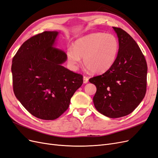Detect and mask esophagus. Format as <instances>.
<instances>
[{
	"label": "esophagus",
	"instance_id": "34e87169",
	"mask_svg": "<svg viewBox=\"0 0 158 158\" xmlns=\"http://www.w3.org/2000/svg\"><path fill=\"white\" fill-rule=\"evenodd\" d=\"M88 78L86 77V76H84L83 77V82L84 84H87L88 82Z\"/></svg>",
	"mask_w": 158,
	"mask_h": 158
}]
</instances>
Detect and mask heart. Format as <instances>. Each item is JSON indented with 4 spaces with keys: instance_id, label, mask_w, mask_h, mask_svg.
Instances as JSON below:
<instances>
[{
    "instance_id": "heart-1",
    "label": "heart",
    "mask_w": 158,
    "mask_h": 158,
    "mask_svg": "<svg viewBox=\"0 0 158 158\" xmlns=\"http://www.w3.org/2000/svg\"><path fill=\"white\" fill-rule=\"evenodd\" d=\"M118 51L117 38L111 33L98 32L77 40L66 55L73 69L83 59L84 64L94 73H102L111 67Z\"/></svg>"
}]
</instances>
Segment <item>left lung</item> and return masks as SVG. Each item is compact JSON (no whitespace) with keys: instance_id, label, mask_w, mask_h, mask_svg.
Returning <instances> with one entry per match:
<instances>
[{"instance_id":"8db88e82","label":"left lung","mask_w":158,"mask_h":158,"mask_svg":"<svg viewBox=\"0 0 158 158\" xmlns=\"http://www.w3.org/2000/svg\"><path fill=\"white\" fill-rule=\"evenodd\" d=\"M118 40L115 61L104 74L89 80L95 85L94 106L103 115L118 118L131 113L144 99L147 64L139 46L121 28L113 27Z\"/></svg>"}]
</instances>
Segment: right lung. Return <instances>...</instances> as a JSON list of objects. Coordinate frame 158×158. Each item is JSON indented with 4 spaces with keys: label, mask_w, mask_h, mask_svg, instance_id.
<instances>
[{
    "label": "right lung",
    "mask_w": 158,
    "mask_h": 158,
    "mask_svg": "<svg viewBox=\"0 0 158 158\" xmlns=\"http://www.w3.org/2000/svg\"><path fill=\"white\" fill-rule=\"evenodd\" d=\"M58 35L46 31L31 37L12 59L15 96L28 112L43 120H54L66 111L83 83L82 75L62 66L67 55L55 47Z\"/></svg>",
    "instance_id": "obj_1"
}]
</instances>
